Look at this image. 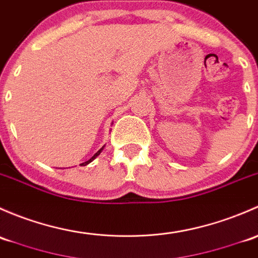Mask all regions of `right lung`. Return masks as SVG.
<instances>
[{
    "instance_id": "add662e5",
    "label": "right lung",
    "mask_w": 258,
    "mask_h": 258,
    "mask_svg": "<svg viewBox=\"0 0 258 258\" xmlns=\"http://www.w3.org/2000/svg\"><path fill=\"white\" fill-rule=\"evenodd\" d=\"M103 148H104V147H103ZM103 148H102V149H99V150H98V151H97V153H95V154H94V155H93V156H92V158H90L88 161H86V163H82V164H81V165L86 166V165H88V164H89V163H92V161H93V160H94V159H95V158H97V156H98V155H99V154H100V153H102V151H103Z\"/></svg>"
}]
</instances>
